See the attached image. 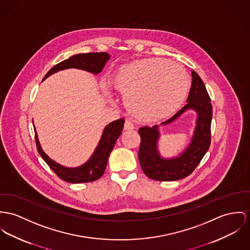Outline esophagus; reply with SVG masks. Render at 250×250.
<instances>
[{"mask_svg": "<svg viewBox=\"0 0 250 250\" xmlns=\"http://www.w3.org/2000/svg\"><path fill=\"white\" fill-rule=\"evenodd\" d=\"M124 129L125 130H133L134 129V125L132 123H130L129 121H125V125H124Z\"/></svg>", "mask_w": 250, "mask_h": 250, "instance_id": "34e87169", "label": "esophagus"}]
</instances>
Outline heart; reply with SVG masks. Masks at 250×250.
Returning <instances> with one entry per match:
<instances>
[{"label":"heart","instance_id":"1","mask_svg":"<svg viewBox=\"0 0 250 250\" xmlns=\"http://www.w3.org/2000/svg\"><path fill=\"white\" fill-rule=\"evenodd\" d=\"M124 96L128 114L143 123L162 121L175 113L190 87L186 69L164 58L136 60L118 67L109 79Z\"/></svg>","mask_w":250,"mask_h":250}]
</instances>
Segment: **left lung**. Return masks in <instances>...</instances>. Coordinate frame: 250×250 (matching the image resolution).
<instances>
[{"label":"left lung","instance_id":"left-lung-1","mask_svg":"<svg viewBox=\"0 0 250 250\" xmlns=\"http://www.w3.org/2000/svg\"><path fill=\"white\" fill-rule=\"evenodd\" d=\"M192 83L188 104L169 120L161 124L167 125L188 110L197 113L196 126L188 147L177 157L164 158L158 149L159 125L139 128L141 145L138 158L144 173L155 181H176L188 177L199 165L210 146L212 105L204 82L192 70Z\"/></svg>","mask_w":250,"mask_h":250}]
</instances>
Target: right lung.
<instances>
[{
    "mask_svg": "<svg viewBox=\"0 0 250 250\" xmlns=\"http://www.w3.org/2000/svg\"><path fill=\"white\" fill-rule=\"evenodd\" d=\"M109 58L110 55L105 52H94L84 54L82 53L73 55L54 65L45 74L42 81L58 71L67 68H78L85 70L92 74H99L103 70L104 64L109 60ZM124 124L125 119L123 118L108 124L104 127L100 142L91 157L88 159L87 162L77 167H66L51 160L42 149L38 140V135L35 131L37 149L42 158L48 165V167L56 173L58 177L61 178L62 180L71 184L93 182L98 180L104 172L109 154L112 151L115 146L117 139L123 131Z\"/></svg>",
    "mask_w": 250,
    "mask_h": 250,
    "instance_id": "1",
    "label": "right lung"
}]
</instances>
